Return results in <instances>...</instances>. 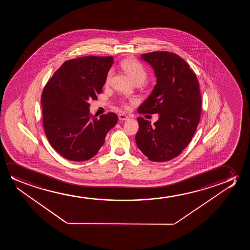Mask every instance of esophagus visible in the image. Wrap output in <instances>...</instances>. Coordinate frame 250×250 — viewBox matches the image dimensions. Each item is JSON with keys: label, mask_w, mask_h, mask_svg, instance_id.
Masks as SVG:
<instances>
[{"label": "esophagus", "mask_w": 250, "mask_h": 250, "mask_svg": "<svg viewBox=\"0 0 250 250\" xmlns=\"http://www.w3.org/2000/svg\"><path fill=\"white\" fill-rule=\"evenodd\" d=\"M129 119V117L125 115V113H120L119 114V120H126Z\"/></svg>", "instance_id": "esophagus-1"}]
</instances>
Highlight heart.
I'll return each mask as SVG.
<instances>
[{
	"label": "heart",
	"mask_w": 250,
	"mask_h": 250,
	"mask_svg": "<svg viewBox=\"0 0 250 250\" xmlns=\"http://www.w3.org/2000/svg\"><path fill=\"white\" fill-rule=\"evenodd\" d=\"M121 67L128 73V75L130 76V79H132L135 83H143L147 79L146 69L144 68L143 64H141L136 59L128 58L124 60L123 62H121ZM112 74V71L107 72L105 81L106 84L109 83ZM125 106H127L126 104H125Z\"/></svg>",
	"instance_id": "heart-1"
}]
</instances>
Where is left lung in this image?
Wrapping results in <instances>:
<instances>
[{"label":"left lung","mask_w":250,"mask_h":250,"mask_svg":"<svg viewBox=\"0 0 250 250\" xmlns=\"http://www.w3.org/2000/svg\"><path fill=\"white\" fill-rule=\"evenodd\" d=\"M152 65L157 83L139 113H159L151 125L137 118V147L151 161L172 160L188 146L200 122L202 96L198 80L188 63L174 53L155 51L141 55Z\"/></svg>","instance_id":"obj_1"}]
</instances>
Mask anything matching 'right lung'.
Segmentation results:
<instances>
[{"instance_id": "obj_1", "label": "right lung", "mask_w": 250, "mask_h": 250, "mask_svg": "<svg viewBox=\"0 0 250 250\" xmlns=\"http://www.w3.org/2000/svg\"><path fill=\"white\" fill-rule=\"evenodd\" d=\"M112 56H83L62 64L46 83L41 103L42 125L52 147L72 161H88L105 143L118 122L114 113H89V99L103 92Z\"/></svg>"}]
</instances>
